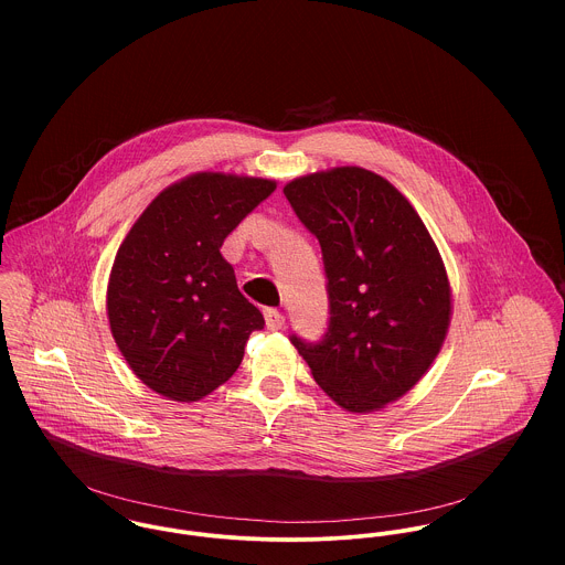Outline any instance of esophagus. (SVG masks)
Segmentation results:
<instances>
[{
    "mask_svg": "<svg viewBox=\"0 0 565 565\" xmlns=\"http://www.w3.org/2000/svg\"><path fill=\"white\" fill-rule=\"evenodd\" d=\"M265 322L269 330H280L285 326V316L278 309H265Z\"/></svg>",
    "mask_w": 565,
    "mask_h": 565,
    "instance_id": "esophagus-1",
    "label": "esophagus"
}]
</instances>
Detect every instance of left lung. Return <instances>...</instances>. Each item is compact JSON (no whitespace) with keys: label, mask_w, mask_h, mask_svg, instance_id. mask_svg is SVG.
<instances>
[{"label":"left lung","mask_w":565,"mask_h":565,"mask_svg":"<svg viewBox=\"0 0 565 565\" xmlns=\"http://www.w3.org/2000/svg\"><path fill=\"white\" fill-rule=\"evenodd\" d=\"M282 191L320 242L328 291L322 339L291 334V343L339 406L367 413L398 401L450 323V285L426 226L394 184L361 167L296 178Z\"/></svg>","instance_id":"obj_1"}]
</instances>
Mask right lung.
<instances>
[{
  "label": "right lung",
  "mask_w": 565,
  "mask_h": 565,
  "mask_svg": "<svg viewBox=\"0 0 565 565\" xmlns=\"http://www.w3.org/2000/svg\"><path fill=\"white\" fill-rule=\"evenodd\" d=\"M274 189L265 178L193 173L159 193L121 243L108 322L132 372L164 398L193 403L217 390L265 326L220 247Z\"/></svg>",
  "instance_id": "1"
}]
</instances>
